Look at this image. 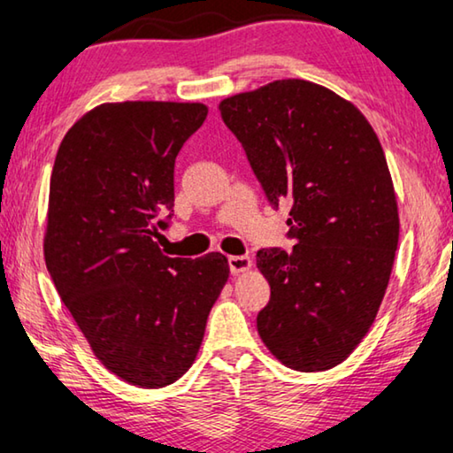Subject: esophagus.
<instances>
[{"label":"esophagus","mask_w":453,"mask_h":453,"mask_svg":"<svg viewBox=\"0 0 453 453\" xmlns=\"http://www.w3.org/2000/svg\"><path fill=\"white\" fill-rule=\"evenodd\" d=\"M228 265H231L233 273H245L251 270L253 264L247 255H231V257H228Z\"/></svg>","instance_id":"obj_1"}]
</instances>
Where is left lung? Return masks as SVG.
Here are the masks:
<instances>
[{
  "mask_svg": "<svg viewBox=\"0 0 453 453\" xmlns=\"http://www.w3.org/2000/svg\"><path fill=\"white\" fill-rule=\"evenodd\" d=\"M220 116L273 206L290 202V253L261 249L272 298L257 314L286 368L325 372L368 335L398 247V204L372 124L349 100L304 80L225 97Z\"/></svg>",
  "mask_w": 453,
  "mask_h": 453,
  "instance_id": "obj_1",
  "label": "left lung"
}]
</instances>
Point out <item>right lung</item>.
<instances>
[{"instance_id":"1","label":"right lung","mask_w":453,"mask_h":453,"mask_svg":"<svg viewBox=\"0 0 453 453\" xmlns=\"http://www.w3.org/2000/svg\"><path fill=\"white\" fill-rule=\"evenodd\" d=\"M200 102H108L67 130L50 175L44 261L102 365L139 388L194 364L231 267L169 257L175 157L206 120Z\"/></svg>"}]
</instances>
